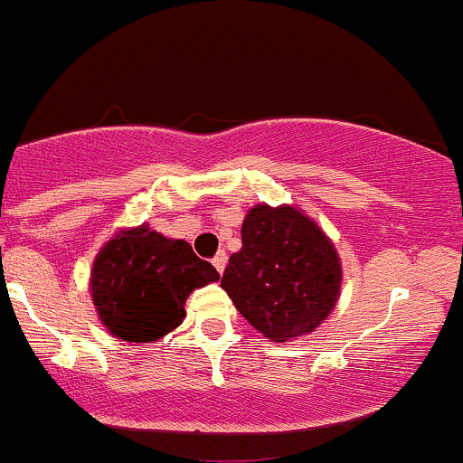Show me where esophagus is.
<instances>
[{
  "instance_id": "34e87169",
  "label": "esophagus",
  "mask_w": 463,
  "mask_h": 463,
  "mask_svg": "<svg viewBox=\"0 0 463 463\" xmlns=\"http://www.w3.org/2000/svg\"><path fill=\"white\" fill-rule=\"evenodd\" d=\"M226 260H228V257H226V252H217V255H215V260H213V266H215V269H217V272H223V269H226Z\"/></svg>"
}]
</instances>
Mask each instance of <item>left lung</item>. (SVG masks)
Instances as JSON below:
<instances>
[{
    "label": "left lung",
    "instance_id": "left-lung-1",
    "mask_svg": "<svg viewBox=\"0 0 463 463\" xmlns=\"http://www.w3.org/2000/svg\"><path fill=\"white\" fill-rule=\"evenodd\" d=\"M342 260L330 237L299 208L257 203L241 223L222 288L248 324L286 344L317 330L342 293Z\"/></svg>",
    "mask_w": 463,
    "mask_h": 463
}]
</instances>
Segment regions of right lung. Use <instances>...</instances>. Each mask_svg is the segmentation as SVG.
<instances>
[{
  "label": "right lung",
  "mask_w": 463,
  "mask_h": 463,
  "mask_svg": "<svg viewBox=\"0 0 463 463\" xmlns=\"http://www.w3.org/2000/svg\"><path fill=\"white\" fill-rule=\"evenodd\" d=\"M217 279L219 272L188 241L142 223L119 228L99 248L89 290L97 317L115 339L155 344L186 317L184 304L193 290Z\"/></svg>",
  "instance_id": "obj_1"
}]
</instances>
